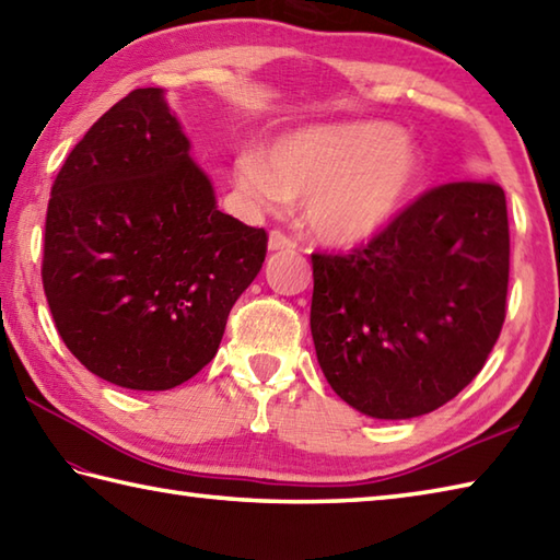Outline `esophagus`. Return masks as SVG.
I'll return each instance as SVG.
<instances>
[{"mask_svg":"<svg viewBox=\"0 0 560 560\" xmlns=\"http://www.w3.org/2000/svg\"><path fill=\"white\" fill-rule=\"evenodd\" d=\"M269 252H291L295 247L293 240H289L281 230H271L269 233Z\"/></svg>","mask_w":560,"mask_h":560,"instance_id":"34e87169","label":"esophagus"}]
</instances>
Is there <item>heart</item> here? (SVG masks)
<instances>
[{
  "label": "heart",
  "instance_id": "heart-1",
  "mask_svg": "<svg viewBox=\"0 0 560 560\" xmlns=\"http://www.w3.org/2000/svg\"><path fill=\"white\" fill-rule=\"evenodd\" d=\"M422 172V150L408 133L383 120H342L291 130L267 158L243 152L235 186L257 211L303 201L305 225L320 243L352 247L393 223Z\"/></svg>",
  "mask_w": 560,
  "mask_h": 560
}]
</instances>
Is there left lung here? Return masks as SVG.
I'll use <instances>...</instances> for the list:
<instances>
[{"mask_svg":"<svg viewBox=\"0 0 560 560\" xmlns=\"http://www.w3.org/2000/svg\"><path fill=\"white\" fill-rule=\"evenodd\" d=\"M508 279L500 184L436 186L366 247L313 255L317 364L369 418H420L483 369L505 323Z\"/></svg>","mask_w":560,"mask_h":560,"instance_id":"obj_1","label":"left lung"}]
</instances>
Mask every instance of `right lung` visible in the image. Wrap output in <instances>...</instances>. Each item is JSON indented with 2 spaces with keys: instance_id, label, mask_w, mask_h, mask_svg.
Returning <instances> with one entry per match:
<instances>
[{
  "instance_id": "add662e5",
  "label": "right lung",
  "mask_w": 560,
  "mask_h": 560,
  "mask_svg": "<svg viewBox=\"0 0 560 560\" xmlns=\"http://www.w3.org/2000/svg\"><path fill=\"white\" fill-rule=\"evenodd\" d=\"M160 86L120 98L52 184L43 289L70 352L114 386L170 390L211 361L267 233L221 213Z\"/></svg>"
}]
</instances>
